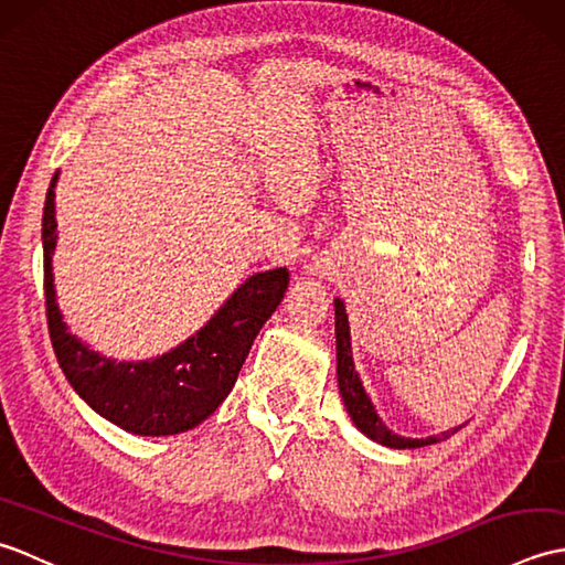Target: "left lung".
<instances>
[{
    "label": "left lung",
    "mask_w": 565,
    "mask_h": 565,
    "mask_svg": "<svg viewBox=\"0 0 565 565\" xmlns=\"http://www.w3.org/2000/svg\"><path fill=\"white\" fill-rule=\"evenodd\" d=\"M334 338H338V381H340V393L347 413L354 419V425L364 431L366 437H371L374 441L383 444V447L391 449H415V447H425V444L437 441L439 437H427V439H407V437H398L381 423L374 405H371L369 395L364 393L362 381H359V374L352 362V344H350V320H347L344 313V303L334 301ZM459 429V427H456ZM456 429L444 431L441 437L454 435Z\"/></svg>",
    "instance_id": "1"
}]
</instances>
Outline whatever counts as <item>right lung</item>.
Instances as JSON below:
<instances>
[{"label": "right lung", "mask_w": 565, "mask_h": 565, "mask_svg": "<svg viewBox=\"0 0 565 565\" xmlns=\"http://www.w3.org/2000/svg\"><path fill=\"white\" fill-rule=\"evenodd\" d=\"M55 179L43 206V296L57 364L94 411L134 435H177L213 415L235 386L257 332L289 289L286 267L255 274L227 298L209 326L154 362L116 364L89 352L67 332L55 303Z\"/></svg>", "instance_id": "right-lung-1"}]
</instances>
